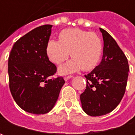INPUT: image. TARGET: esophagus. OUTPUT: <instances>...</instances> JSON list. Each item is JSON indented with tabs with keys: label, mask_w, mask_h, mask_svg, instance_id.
I'll return each instance as SVG.
<instances>
[{
	"label": "esophagus",
	"mask_w": 135,
	"mask_h": 135,
	"mask_svg": "<svg viewBox=\"0 0 135 135\" xmlns=\"http://www.w3.org/2000/svg\"><path fill=\"white\" fill-rule=\"evenodd\" d=\"M73 77V76H65V81H67V80H70V79H71Z\"/></svg>",
	"instance_id": "1"
}]
</instances>
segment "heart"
Returning a JSON list of instances; mask_svg holds the SVG:
<instances>
[{"label":"heart","instance_id":"heart-1","mask_svg":"<svg viewBox=\"0 0 135 135\" xmlns=\"http://www.w3.org/2000/svg\"><path fill=\"white\" fill-rule=\"evenodd\" d=\"M59 40H50L46 46L49 59L60 64L71 55L72 59L60 66L61 74L80 70H91L98 64L102 53L100 37L93 32L80 28H67L61 31Z\"/></svg>","mask_w":135,"mask_h":135}]
</instances>
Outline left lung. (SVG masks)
<instances>
[{
	"label": "left lung",
	"instance_id": "8db88e82",
	"mask_svg": "<svg viewBox=\"0 0 135 135\" xmlns=\"http://www.w3.org/2000/svg\"><path fill=\"white\" fill-rule=\"evenodd\" d=\"M104 40L101 63L85 75L86 89L80 95L82 108L91 117L113 111L120 103L127 85L129 67L127 58L116 40L100 28Z\"/></svg>",
	"mask_w": 135,
	"mask_h": 135
}]
</instances>
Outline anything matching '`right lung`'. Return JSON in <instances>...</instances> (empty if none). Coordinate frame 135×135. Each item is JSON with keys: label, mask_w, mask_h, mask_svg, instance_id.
I'll use <instances>...</instances> for the list:
<instances>
[{"label": "right lung", "mask_w": 135, "mask_h": 135, "mask_svg": "<svg viewBox=\"0 0 135 135\" xmlns=\"http://www.w3.org/2000/svg\"><path fill=\"white\" fill-rule=\"evenodd\" d=\"M52 27L40 26L19 38L8 59L9 89L13 99L23 110L33 114L50 111L65 84L62 77L49 78L56 72V66L46 53Z\"/></svg>", "instance_id": "right-lung-1"}]
</instances>
